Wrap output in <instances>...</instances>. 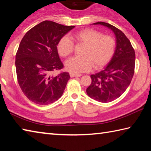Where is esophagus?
I'll list each match as a JSON object with an SVG mask.
<instances>
[{"label":"esophagus","instance_id":"34e87169","mask_svg":"<svg viewBox=\"0 0 151 151\" xmlns=\"http://www.w3.org/2000/svg\"><path fill=\"white\" fill-rule=\"evenodd\" d=\"M70 77H75V76H82V75L81 74L75 73H70Z\"/></svg>","mask_w":151,"mask_h":151}]
</instances>
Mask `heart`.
<instances>
[{
    "label": "heart",
    "mask_w": 151,
    "mask_h": 151,
    "mask_svg": "<svg viewBox=\"0 0 151 151\" xmlns=\"http://www.w3.org/2000/svg\"><path fill=\"white\" fill-rule=\"evenodd\" d=\"M85 45L82 57H74L65 63L66 69L73 73H83L92 68H100L108 64L113 57L116 41L111 36L103 35L98 30L86 29L65 36L58 42L57 51L61 57H66L74 50L73 42Z\"/></svg>",
    "instance_id": "b5f03b06"
}]
</instances>
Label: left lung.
<instances>
[{
	"mask_svg": "<svg viewBox=\"0 0 151 151\" xmlns=\"http://www.w3.org/2000/svg\"><path fill=\"white\" fill-rule=\"evenodd\" d=\"M93 24L111 29L115 35L116 45L108 65L99 73L91 75L92 82L86 88V93L94 100L109 103L121 96L131 84L134 73L135 52L130 40L121 30L104 22Z\"/></svg>",
	"mask_w": 151,
	"mask_h": 151,
	"instance_id": "obj_1",
	"label": "left lung"
}]
</instances>
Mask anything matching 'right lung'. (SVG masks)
<instances>
[{
	"mask_svg": "<svg viewBox=\"0 0 151 151\" xmlns=\"http://www.w3.org/2000/svg\"><path fill=\"white\" fill-rule=\"evenodd\" d=\"M73 28L45 20L30 29L20 41L15 60L17 80L24 95L33 103L46 105L63 95L69 74L51 73L63 68L57 45Z\"/></svg>",
	"mask_w": 151,
	"mask_h": 151,
	"instance_id": "right-lung-1",
	"label": "right lung"
}]
</instances>
